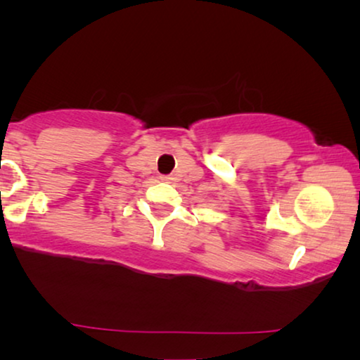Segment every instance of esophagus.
<instances>
[{
	"instance_id": "34e87169",
	"label": "esophagus",
	"mask_w": 360,
	"mask_h": 360,
	"mask_svg": "<svg viewBox=\"0 0 360 360\" xmlns=\"http://www.w3.org/2000/svg\"><path fill=\"white\" fill-rule=\"evenodd\" d=\"M160 180L162 181H167V184H169V181H172V176L170 175H162Z\"/></svg>"
}]
</instances>
